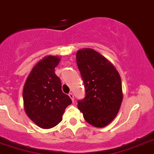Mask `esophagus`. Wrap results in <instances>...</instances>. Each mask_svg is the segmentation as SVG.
<instances>
[{"label":"esophagus","mask_w":154,"mask_h":154,"mask_svg":"<svg viewBox=\"0 0 154 154\" xmlns=\"http://www.w3.org/2000/svg\"><path fill=\"white\" fill-rule=\"evenodd\" d=\"M68 96H69V97H70V98L71 99V100H72L73 103H74V95H73V93H70L68 94Z\"/></svg>","instance_id":"34e87169"}]
</instances>
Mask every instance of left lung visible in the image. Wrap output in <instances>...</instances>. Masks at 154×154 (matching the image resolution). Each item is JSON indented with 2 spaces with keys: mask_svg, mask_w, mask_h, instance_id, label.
<instances>
[{
  "mask_svg": "<svg viewBox=\"0 0 154 154\" xmlns=\"http://www.w3.org/2000/svg\"><path fill=\"white\" fill-rule=\"evenodd\" d=\"M77 64L81 73L86 97L78 101V109L84 119L96 128L112 122L123 100L119 73L111 61L93 48L77 51Z\"/></svg>",
  "mask_w": 154,
  "mask_h": 154,
  "instance_id": "1",
  "label": "left lung"
}]
</instances>
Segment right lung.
<instances>
[{
	"label": "right lung",
	"instance_id": "add662e5",
	"mask_svg": "<svg viewBox=\"0 0 154 154\" xmlns=\"http://www.w3.org/2000/svg\"><path fill=\"white\" fill-rule=\"evenodd\" d=\"M59 56L47 55L32 69L23 90L26 114L37 126L48 129L59 124L71 100L61 90L59 77L54 68Z\"/></svg>",
	"mask_w": 154,
	"mask_h": 154
}]
</instances>
